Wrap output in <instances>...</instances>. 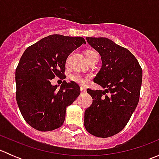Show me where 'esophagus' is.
Instances as JSON below:
<instances>
[{
	"instance_id": "1",
	"label": "esophagus",
	"mask_w": 159,
	"mask_h": 159,
	"mask_svg": "<svg viewBox=\"0 0 159 159\" xmlns=\"http://www.w3.org/2000/svg\"><path fill=\"white\" fill-rule=\"evenodd\" d=\"M81 93H85L86 92V89L84 87H81Z\"/></svg>"
}]
</instances>
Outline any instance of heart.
I'll return each instance as SVG.
<instances>
[{
    "label": "heart",
    "mask_w": 159,
    "mask_h": 159,
    "mask_svg": "<svg viewBox=\"0 0 159 159\" xmlns=\"http://www.w3.org/2000/svg\"><path fill=\"white\" fill-rule=\"evenodd\" d=\"M96 54V53L94 52H88L87 54H86V57H89V56L91 55V54ZM72 80H73L74 81H75L76 83H78V84H81V85H84V84H87L88 82V78H85V77L82 76V75H74L73 76H72Z\"/></svg>",
    "instance_id": "heart-1"
}]
</instances>
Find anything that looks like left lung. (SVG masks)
<instances>
[{
	"instance_id": "left-lung-1",
	"label": "left lung",
	"mask_w": 159,
	"mask_h": 159,
	"mask_svg": "<svg viewBox=\"0 0 159 159\" xmlns=\"http://www.w3.org/2000/svg\"><path fill=\"white\" fill-rule=\"evenodd\" d=\"M86 40L102 58L94 81L105 90L87 89L93 102L84 111V127L96 137H111L125 127L137 107L142 70L129 50L111 40L90 37Z\"/></svg>"
}]
</instances>
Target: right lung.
Here are the masks:
<instances>
[{
  "mask_svg": "<svg viewBox=\"0 0 159 159\" xmlns=\"http://www.w3.org/2000/svg\"><path fill=\"white\" fill-rule=\"evenodd\" d=\"M86 44L81 37L52 34L32 44L22 54L15 71L16 100L26 122L41 131L63 125L67 107L81 93L75 81H63L60 89L52 85L54 77L65 79L68 55Z\"/></svg>",
  "mask_w": 159,
  "mask_h": 159,
  "instance_id": "right-lung-1",
  "label": "right lung"
}]
</instances>
